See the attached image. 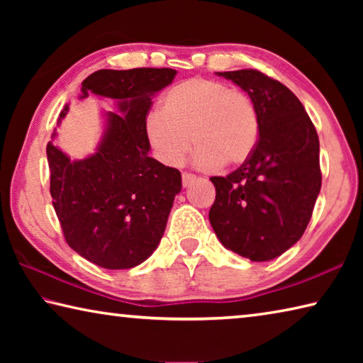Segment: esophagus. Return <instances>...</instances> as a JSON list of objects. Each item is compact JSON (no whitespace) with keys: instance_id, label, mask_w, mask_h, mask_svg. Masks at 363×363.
I'll return each instance as SVG.
<instances>
[{"instance_id":"esophagus-1","label":"esophagus","mask_w":363,"mask_h":363,"mask_svg":"<svg viewBox=\"0 0 363 363\" xmlns=\"http://www.w3.org/2000/svg\"><path fill=\"white\" fill-rule=\"evenodd\" d=\"M195 179H196V177H195L194 174H190V173H182V186H184V187L189 186V184H192Z\"/></svg>"}]
</instances>
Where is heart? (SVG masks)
I'll return each mask as SVG.
<instances>
[{"mask_svg": "<svg viewBox=\"0 0 363 363\" xmlns=\"http://www.w3.org/2000/svg\"><path fill=\"white\" fill-rule=\"evenodd\" d=\"M145 138L155 157L168 167L181 164L194 144L201 168H230L253 153L259 120L253 99L245 91L195 77L177 83L163 96L160 113L147 116Z\"/></svg>", "mask_w": 363, "mask_h": 363, "instance_id": "1", "label": "heart"}]
</instances>
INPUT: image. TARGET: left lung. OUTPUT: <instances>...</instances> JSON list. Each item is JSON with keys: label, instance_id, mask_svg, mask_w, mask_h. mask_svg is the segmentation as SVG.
Masks as SVG:
<instances>
[{"label": "left lung", "instance_id": "obj_1", "mask_svg": "<svg viewBox=\"0 0 363 363\" xmlns=\"http://www.w3.org/2000/svg\"><path fill=\"white\" fill-rule=\"evenodd\" d=\"M253 99L259 138L247 162L213 176L210 223L233 253L269 261L293 247L312 218L322 187L318 136L303 104L279 79L255 69L219 72Z\"/></svg>", "mask_w": 363, "mask_h": 363}]
</instances>
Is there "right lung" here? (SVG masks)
<instances>
[{"instance_id":"obj_1","label":"right lung","mask_w":363,"mask_h":363,"mask_svg":"<svg viewBox=\"0 0 363 363\" xmlns=\"http://www.w3.org/2000/svg\"><path fill=\"white\" fill-rule=\"evenodd\" d=\"M176 73L145 67L91 73L82 83L83 96L118 99L121 110L108 112L99 150L70 162L52 143L46 145L52 206L65 242L104 269H131L153 253L181 190L179 169L149 157L145 138L152 96ZM65 113L67 107L60 118Z\"/></svg>"}]
</instances>
